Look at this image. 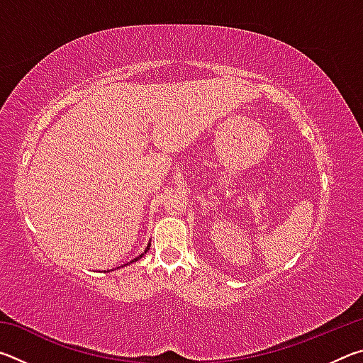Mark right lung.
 <instances>
[{"label": "right lung", "mask_w": 363, "mask_h": 363, "mask_svg": "<svg viewBox=\"0 0 363 363\" xmlns=\"http://www.w3.org/2000/svg\"><path fill=\"white\" fill-rule=\"evenodd\" d=\"M149 247H150V245H149ZM149 247H147V250H145V253H147V251H149ZM143 256H144V253H143V255H140L139 257H143ZM139 257H136V259H133L131 262H134V261H138V259H139Z\"/></svg>", "instance_id": "obj_1"}]
</instances>
